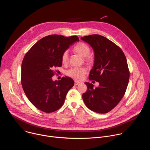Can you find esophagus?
I'll list each match as a JSON object with an SVG mask.
<instances>
[{
  "label": "esophagus",
  "instance_id": "obj_1",
  "mask_svg": "<svg viewBox=\"0 0 150 150\" xmlns=\"http://www.w3.org/2000/svg\"><path fill=\"white\" fill-rule=\"evenodd\" d=\"M81 83V82H78V81H75V85H79V84H80Z\"/></svg>",
  "mask_w": 150,
  "mask_h": 150
}]
</instances>
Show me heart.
Segmentation results:
<instances>
[{
  "mask_svg": "<svg viewBox=\"0 0 150 150\" xmlns=\"http://www.w3.org/2000/svg\"><path fill=\"white\" fill-rule=\"evenodd\" d=\"M74 51L82 57H87L90 53V48L84 42H79L75 47ZM89 60V58H87ZM68 60V52L65 51L62 56V62L66 63ZM87 73V69L85 68H72L67 71V75L76 80H81L85 74Z\"/></svg>",
  "mask_w": 150,
  "mask_h": 150,
  "instance_id": "b5f03b06",
  "label": "heart"
}]
</instances>
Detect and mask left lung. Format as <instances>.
<instances>
[{"instance_id": "obj_1", "label": "left lung", "mask_w": 150, "mask_h": 150, "mask_svg": "<svg viewBox=\"0 0 150 150\" xmlns=\"http://www.w3.org/2000/svg\"><path fill=\"white\" fill-rule=\"evenodd\" d=\"M94 52V63L90 80L99 82L98 87L85 83L87 91L82 94L85 104L91 110L106 113L112 110L123 98L129 79L126 58L121 49L105 37L98 34L82 37Z\"/></svg>"}]
</instances>
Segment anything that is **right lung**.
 I'll use <instances>...</instances> for the list:
<instances>
[{"mask_svg": "<svg viewBox=\"0 0 150 150\" xmlns=\"http://www.w3.org/2000/svg\"><path fill=\"white\" fill-rule=\"evenodd\" d=\"M79 41L76 35H49L38 40L25 55L21 65V83L30 101L40 110L55 112L65 102L74 81L68 76L53 81V69L62 67L63 53Z\"/></svg>", "mask_w": 150, "mask_h": 150, "instance_id": "obj_1", "label": "right lung"}]
</instances>
